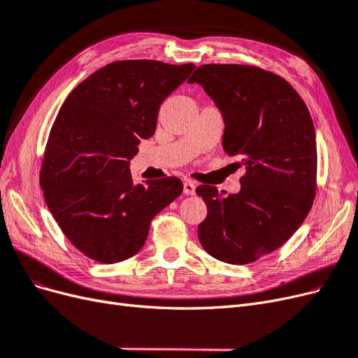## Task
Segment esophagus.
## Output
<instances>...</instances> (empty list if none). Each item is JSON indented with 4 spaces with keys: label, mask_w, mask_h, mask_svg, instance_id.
Masks as SVG:
<instances>
[{
    "label": "esophagus",
    "mask_w": 358,
    "mask_h": 358,
    "mask_svg": "<svg viewBox=\"0 0 358 358\" xmlns=\"http://www.w3.org/2000/svg\"><path fill=\"white\" fill-rule=\"evenodd\" d=\"M183 192H185L187 196H194V194H196V183L192 180L183 182Z\"/></svg>",
    "instance_id": "34e87169"
}]
</instances>
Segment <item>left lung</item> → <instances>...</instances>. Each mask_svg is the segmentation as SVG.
Returning <instances> with one entry per match:
<instances>
[{
    "label": "left lung",
    "mask_w": 358,
    "mask_h": 358,
    "mask_svg": "<svg viewBox=\"0 0 358 358\" xmlns=\"http://www.w3.org/2000/svg\"><path fill=\"white\" fill-rule=\"evenodd\" d=\"M188 82L199 83L220 109L225 154L246 164L237 194L197 188L208 206L200 243L220 262L252 263L284 245L312 208L315 127L292 86L258 67L206 64Z\"/></svg>",
    "instance_id": "8db88e82"
}]
</instances>
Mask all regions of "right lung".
<instances>
[{"mask_svg":"<svg viewBox=\"0 0 358 358\" xmlns=\"http://www.w3.org/2000/svg\"><path fill=\"white\" fill-rule=\"evenodd\" d=\"M194 64L112 62L92 73L61 106L48 138L40 185L69 241L95 262L137 254L154 216L180 196V179L134 183L129 159L152 137L159 106Z\"/></svg>","mask_w":358,"mask_h":358,"instance_id":"1","label":"right lung"}]
</instances>
